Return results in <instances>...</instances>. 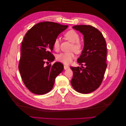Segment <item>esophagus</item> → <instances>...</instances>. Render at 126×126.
Wrapping results in <instances>:
<instances>
[{
    "label": "esophagus",
    "mask_w": 126,
    "mask_h": 126,
    "mask_svg": "<svg viewBox=\"0 0 126 126\" xmlns=\"http://www.w3.org/2000/svg\"><path fill=\"white\" fill-rule=\"evenodd\" d=\"M63 67H64V70H66V69H68V68H69V66H66V65H64Z\"/></svg>",
    "instance_id": "obj_1"
}]
</instances>
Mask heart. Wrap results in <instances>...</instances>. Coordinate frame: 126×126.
<instances>
[{
    "label": "heart",
    "mask_w": 126,
    "mask_h": 126,
    "mask_svg": "<svg viewBox=\"0 0 126 126\" xmlns=\"http://www.w3.org/2000/svg\"><path fill=\"white\" fill-rule=\"evenodd\" d=\"M65 38L70 43H72L71 47V50H73L75 52L79 54L82 50V45L79 41V34L74 30H70L68 31L64 35ZM60 40L58 38H57L54 40L53 44V47L55 50H58L59 48ZM75 58L74 52H62L57 56V60L59 62L65 64L71 63Z\"/></svg>",
    "instance_id": "1"
}]
</instances>
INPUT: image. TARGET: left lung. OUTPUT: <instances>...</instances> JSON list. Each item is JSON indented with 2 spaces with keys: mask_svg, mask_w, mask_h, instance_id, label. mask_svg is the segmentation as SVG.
<instances>
[{
  "mask_svg": "<svg viewBox=\"0 0 126 126\" xmlns=\"http://www.w3.org/2000/svg\"><path fill=\"white\" fill-rule=\"evenodd\" d=\"M72 28L82 33L84 47L77 60L81 67H70L73 71L71 83L77 92L88 94L99 88L104 78L107 67L106 42L101 32L94 27L77 25Z\"/></svg>",
  "mask_w": 126,
  "mask_h": 126,
  "instance_id": "1",
  "label": "left lung"
}]
</instances>
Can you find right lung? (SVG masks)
<instances>
[{"mask_svg":"<svg viewBox=\"0 0 126 126\" xmlns=\"http://www.w3.org/2000/svg\"><path fill=\"white\" fill-rule=\"evenodd\" d=\"M68 26L44 21L35 25L26 33L18 68L25 85L32 93L44 94L49 92L56 77L63 70L60 63L46 66L45 63L54 60L51 54L54 40Z\"/></svg>","mask_w":126,"mask_h":126,"instance_id":"obj_1","label":"right lung"}]
</instances>
